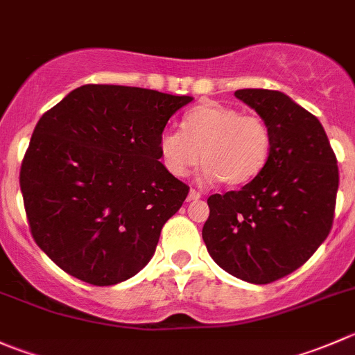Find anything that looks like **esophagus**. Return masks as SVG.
I'll use <instances>...</instances> for the list:
<instances>
[{"instance_id":"esophagus-1","label":"esophagus","mask_w":355,"mask_h":355,"mask_svg":"<svg viewBox=\"0 0 355 355\" xmlns=\"http://www.w3.org/2000/svg\"><path fill=\"white\" fill-rule=\"evenodd\" d=\"M199 198H201V192L196 191V189H191V191H189L187 201H196V199H199Z\"/></svg>"}]
</instances>
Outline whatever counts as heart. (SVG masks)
Wrapping results in <instances>:
<instances>
[{
  "instance_id": "b5f03b06",
  "label": "heart",
  "mask_w": 355,
  "mask_h": 355,
  "mask_svg": "<svg viewBox=\"0 0 355 355\" xmlns=\"http://www.w3.org/2000/svg\"><path fill=\"white\" fill-rule=\"evenodd\" d=\"M272 135L258 114L234 105L206 102L184 116V130L166 128L159 137L164 166L184 177L202 159L201 175L239 187L260 175L270 156Z\"/></svg>"
}]
</instances>
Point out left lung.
<instances>
[{"label":"left lung","instance_id":"obj_1","mask_svg":"<svg viewBox=\"0 0 355 355\" xmlns=\"http://www.w3.org/2000/svg\"><path fill=\"white\" fill-rule=\"evenodd\" d=\"M269 125L270 156L239 191L208 198L202 241L234 277L269 284L305 263L328 237L338 166L319 119L276 90H237Z\"/></svg>","mask_w":355,"mask_h":355}]
</instances>
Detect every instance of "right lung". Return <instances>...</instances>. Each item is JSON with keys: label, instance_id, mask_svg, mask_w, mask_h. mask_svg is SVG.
Here are the masks:
<instances>
[{"label": "right lung", "instance_id": "add662e5", "mask_svg": "<svg viewBox=\"0 0 355 355\" xmlns=\"http://www.w3.org/2000/svg\"><path fill=\"white\" fill-rule=\"evenodd\" d=\"M191 101L85 85L41 116L20 166V191L34 241L62 270L111 286L146 267L189 194L159 161V137Z\"/></svg>", "mask_w": 355, "mask_h": 355}]
</instances>
